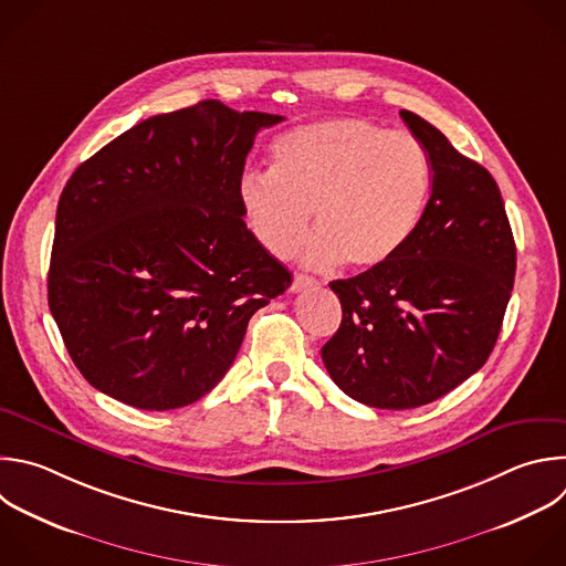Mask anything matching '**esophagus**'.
I'll list each match as a JSON object with an SVG mask.
<instances>
[{"instance_id":"esophagus-1","label":"esophagus","mask_w":566,"mask_h":566,"mask_svg":"<svg viewBox=\"0 0 566 566\" xmlns=\"http://www.w3.org/2000/svg\"><path fill=\"white\" fill-rule=\"evenodd\" d=\"M315 284H317L315 277L304 275V273H295L293 284H291V291H293V293H300V291H304V289H308V286H315Z\"/></svg>"}]
</instances>
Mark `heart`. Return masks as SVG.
I'll use <instances>...</instances> for the list:
<instances>
[{
	"mask_svg": "<svg viewBox=\"0 0 566 566\" xmlns=\"http://www.w3.org/2000/svg\"><path fill=\"white\" fill-rule=\"evenodd\" d=\"M433 193V161L411 133L359 119H328L280 135L269 170L244 172L240 205L255 240L293 258L319 233L308 262L375 269L420 229Z\"/></svg>",
	"mask_w": 566,
	"mask_h": 566,
	"instance_id": "1",
	"label": "heart"
}]
</instances>
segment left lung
Returning a JSON list of instances; mask_svg holds the SVG:
<instances>
[{"mask_svg":"<svg viewBox=\"0 0 566 566\" xmlns=\"http://www.w3.org/2000/svg\"><path fill=\"white\" fill-rule=\"evenodd\" d=\"M433 161V193L387 264L331 282L342 324L322 346L331 380L375 409L429 405L489 359L515 277V242L491 172L400 111Z\"/></svg>","mask_w":566,"mask_h":566,"instance_id":"obj_1","label":"left lung"}]
</instances>
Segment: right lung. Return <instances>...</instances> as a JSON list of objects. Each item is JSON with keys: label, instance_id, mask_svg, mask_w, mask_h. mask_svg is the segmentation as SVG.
<instances>
[{"label": "right lung", "instance_id": "add662e5", "mask_svg": "<svg viewBox=\"0 0 566 566\" xmlns=\"http://www.w3.org/2000/svg\"><path fill=\"white\" fill-rule=\"evenodd\" d=\"M282 115L218 99L128 128L66 181L49 306L91 387L144 411L205 398L291 273L247 229L238 186Z\"/></svg>", "mask_w": 566, "mask_h": 566}]
</instances>
